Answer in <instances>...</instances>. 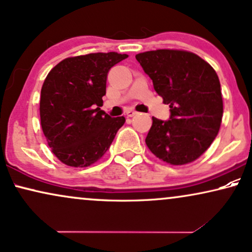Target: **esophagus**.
<instances>
[{
    "mask_svg": "<svg viewBox=\"0 0 252 252\" xmlns=\"http://www.w3.org/2000/svg\"><path fill=\"white\" fill-rule=\"evenodd\" d=\"M126 116L128 117H132V116H135V115H137V111L136 110H133V109H128L126 111Z\"/></svg>",
    "mask_w": 252,
    "mask_h": 252,
    "instance_id": "1",
    "label": "esophagus"
}]
</instances>
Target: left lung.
<instances>
[{
    "label": "left lung",
    "mask_w": 252,
    "mask_h": 252,
    "mask_svg": "<svg viewBox=\"0 0 252 252\" xmlns=\"http://www.w3.org/2000/svg\"><path fill=\"white\" fill-rule=\"evenodd\" d=\"M155 91L171 108L168 121L152 117L145 143L171 165L196 160L218 136L223 115L221 85L215 69L195 53L161 49L136 55Z\"/></svg>",
    "instance_id": "left-lung-1"
}]
</instances>
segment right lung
Segmentation results:
<instances>
[{
    "mask_svg": "<svg viewBox=\"0 0 252 252\" xmlns=\"http://www.w3.org/2000/svg\"><path fill=\"white\" fill-rule=\"evenodd\" d=\"M128 58L117 52L69 57L49 72L40 92V124L63 164L87 167L110 148L126 122L101 110L109 69Z\"/></svg>",
    "mask_w": 252,
    "mask_h": 252,
    "instance_id": "obj_1",
    "label": "right lung"
}]
</instances>
